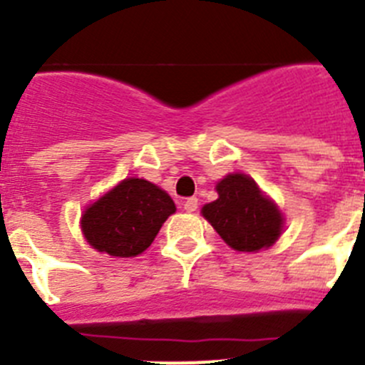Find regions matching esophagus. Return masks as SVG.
<instances>
[{"label": "esophagus", "mask_w": 365, "mask_h": 365, "mask_svg": "<svg viewBox=\"0 0 365 365\" xmlns=\"http://www.w3.org/2000/svg\"><path fill=\"white\" fill-rule=\"evenodd\" d=\"M197 206H199L197 197H190V199H186V201H185V210L190 212V214L197 210Z\"/></svg>", "instance_id": "esophagus-1"}]
</instances>
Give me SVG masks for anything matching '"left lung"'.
<instances>
[{"mask_svg": "<svg viewBox=\"0 0 365 365\" xmlns=\"http://www.w3.org/2000/svg\"><path fill=\"white\" fill-rule=\"evenodd\" d=\"M215 190L219 197L202 206L201 214L228 247L237 252H257L278 241L283 215L252 177L230 173Z\"/></svg>", "mask_w": 365, "mask_h": 365, "instance_id": "obj_1", "label": "left lung"}]
</instances>
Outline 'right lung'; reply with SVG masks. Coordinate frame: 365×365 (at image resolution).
Listing matches in <instances>:
<instances>
[{
	"mask_svg": "<svg viewBox=\"0 0 365 365\" xmlns=\"http://www.w3.org/2000/svg\"><path fill=\"white\" fill-rule=\"evenodd\" d=\"M175 212V202L164 190L146 179H124L89 205L82 214V232L98 252L115 257L143 254Z\"/></svg>",
	"mask_w": 365,
	"mask_h": 365,
	"instance_id": "obj_1",
	"label": "right lung"
}]
</instances>
